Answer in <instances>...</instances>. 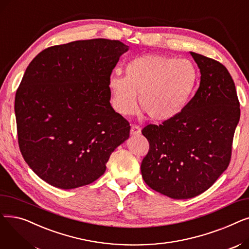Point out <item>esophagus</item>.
<instances>
[{"instance_id":"34e87169","label":"esophagus","mask_w":249,"mask_h":249,"mask_svg":"<svg viewBox=\"0 0 249 249\" xmlns=\"http://www.w3.org/2000/svg\"><path fill=\"white\" fill-rule=\"evenodd\" d=\"M130 133H131V135H139L141 133V128L137 125H132Z\"/></svg>"}]
</instances>
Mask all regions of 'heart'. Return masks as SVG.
<instances>
[{"mask_svg": "<svg viewBox=\"0 0 249 249\" xmlns=\"http://www.w3.org/2000/svg\"><path fill=\"white\" fill-rule=\"evenodd\" d=\"M200 72L189 59L147 54L125 65V76L109 78L114 108L123 115L133 114L139 104L150 119L168 121L179 116L193 98Z\"/></svg>", "mask_w": 249, "mask_h": 249, "instance_id": "obj_1", "label": "heart"}]
</instances>
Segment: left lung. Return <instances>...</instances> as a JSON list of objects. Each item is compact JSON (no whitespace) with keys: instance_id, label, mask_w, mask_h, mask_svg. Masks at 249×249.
<instances>
[{"instance_id":"1","label":"left lung","mask_w":249,"mask_h":249,"mask_svg":"<svg viewBox=\"0 0 249 249\" xmlns=\"http://www.w3.org/2000/svg\"><path fill=\"white\" fill-rule=\"evenodd\" d=\"M190 53L201 72L197 93L175 119L142 130L149 142L141 162L142 178L152 190L177 200L204 193L223 174L240 119L236 89L227 69Z\"/></svg>"}]
</instances>
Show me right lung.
I'll list each match as a JSON object with an SVG mask.
<instances>
[{"instance_id":"right-lung-1","label":"right lung","mask_w":249,"mask_h":249,"mask_svg":"<svg viewBox=\"0 0 249 249\" xmlns=\"http://www.w3.org/2000/svg\"><path fill=\"white\" fill-rule=\"evenodd\" d=\"M128 49L119 40H78L42 50L26 69L15 97L19 147L49 185L91 184L129 138V122L112 108L108 85Z\"/></svg>"}]
</instances>
